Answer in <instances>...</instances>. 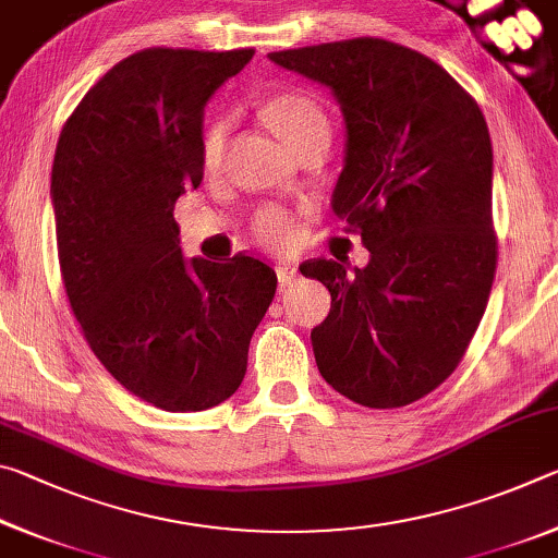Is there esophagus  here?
<instances>
[{
  "instance_id": "esophagus-1",
  "label": "esophagus",
  "mask_w": 558,
  "mask_h": 558,
  "mask_svg": "<svg viewBox=\"0 0 558 558\" xmlns=\"http://www.w3.org/2000/svg\"><path fill=\"white\" fill-rule=\"evenodd\" d=\"M276 276L282 282V286H292V282H298V268L290 266V263H278L276 266Z\"/></svg>"
}]
</instances>
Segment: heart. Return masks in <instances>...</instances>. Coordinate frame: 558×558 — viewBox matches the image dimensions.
<instances>
[{
  "label": "heart",
  "instance_id": "heart-1",
  "mask_svg": "<svg viewBox=\"0 0 558 558\" xmlns=\"http://www.w3.org/2000/svg\"><path fill=\"white\" fill-rule=\"evenodd\" d=\"M263 118H266L268 125L276 130V135L286 143L290 149H295L300 143L315 137V135H327L329 122L325 110L317 106V102L305 96V93H278L266 100L263 106ZM226 135H229V120L226 118H214L206 122L202 132V162L206 169L219 167L226 147ZM253 229H256L258 239L270 245H286L292 239V221L290 216L278 209V206H266L256 214V221H253Z\"/></svg>",
  "mask_w": 558,
  "mask_h": 558
}]
</instances>
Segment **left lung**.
Returning a JSON list of instances; mask_svg holds the SVG:
<instances>
[{"instance_id": "left-lung-1", "label": "left lung", "mask_w": 558, "mask_h": 558, "mask_svg": "<svg viewBox=\"0 0 558 558\" xmlns=\"http://www.w3.org/2000/svg\"><path fill=\"white\" fill-rule=\"evenodd\" d=\"M332 90L347 125L332 211L362 233L366 268L300 266L332 295L313 329L319 374L369 409L423 399L460 364L497 268L493 143L452 75L401 44L347 39L268 53Z\"/></svg>"}]
</instances>
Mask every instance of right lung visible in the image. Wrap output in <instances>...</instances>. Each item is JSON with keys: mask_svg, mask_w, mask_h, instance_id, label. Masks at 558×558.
I'll return each mask as SVG.
<instances>
[{"mask_svg": "<svg viewBox=\"0 0 558 558\" xmlns=\"http://www.w3.org/2000/svg\"><path fill=\"white\" fill-rule=\"evenodd\" d=\"M253 49H145L102 75L56 145L51 202L65 295L93 354L162 411H206L239 389L276 270L184 258L174 204L199 186L202 118Z\"/></svg>", "mask_w": 558, "mask_h": 558, "instance_id": "right-lung-1", "label": "right lung"}]
</instances>
